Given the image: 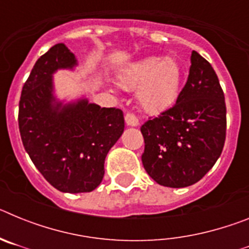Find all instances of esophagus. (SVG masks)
Returning <instances> with one entry per match:
<instances>
[{
  "mask_svg": "<svg viewBox=\"0 0 249 249\" xmlns=\"http://www.w3.org/2000/svg\"><path fill=\"white\" fill-rule=\"evenodd\" d=\"M124 121H126L127 126L129 127H137L138 124H140L138 118L136 117L135 114H132V113H127L126 116H124Z\"/></svg>",
  "mask_w": 249,
  "mask_h": 249,
  "instance_id": "esophagus-1",
  "label": "esophagus"
}]
</instances>
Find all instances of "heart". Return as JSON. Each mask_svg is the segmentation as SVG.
<instances>
[{
    "mask_svg": "<svg viewBox=\"0 0 249 249\" xmlns=\"http://www.w3.org/2000/svg\"><path fill=\"white\" fill-rule=\"evenodd\" d=\"M124 89H137L142 109L157 113L172 105L181 85V67L172 57H144L128 63L117 73Z\"/></svg>",
    "mask_w": 249,
    "mask_h": 249,
    "instance_id": "1",
    "label": "heart"
}]
</instances>
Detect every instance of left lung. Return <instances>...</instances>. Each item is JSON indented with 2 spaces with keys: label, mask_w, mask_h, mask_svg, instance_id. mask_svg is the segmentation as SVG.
<instances>
[{
  "label": "left lung",
  "mask_w": 249,
  "mask_h": 249,
  "mask_svg": "<svg viewBox=\"0 0 249 249\" xmlns=\"http://www.w3.org/2000/svg\"><path fill=\"white\" fill-rule=\"evenodd\" d=\"M226 124L218 77L211 63L193 51L190 74L176 105L141 127L146 172L160 186H192L221 156Z\"/></svg>",
  "instance_id": "left-lung-1"
}]
</instances>
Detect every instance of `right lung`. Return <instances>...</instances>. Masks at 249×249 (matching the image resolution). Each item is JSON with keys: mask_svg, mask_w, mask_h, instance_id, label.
<instances>
[{"mask_svg": "<svg viewBox=\"0 0 249 249\" xmlns=\"http://www.w3.org/2000/svg\"><path fill=\"white\" fill-rule=\"evenodd\" d=\"M77 65L65 43L54 45L37 59L19 100L23 147L48 183L65 193L100 186L106 156L124 129L121 109L101 108L85 96L70 102L57 97L53 74Z\"/></svg>", "mask_w": 249, "mask_h": 249, "instance_id": "obj_1", "label": "right lung"}]
</instances>
